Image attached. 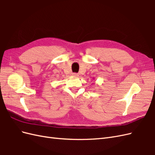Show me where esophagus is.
I'll return each instance as SVG.
<instances>
[{
	"instance_id": "34e87169",
	"label": "esophagus",
	"mask_w": 155,
	"mask_h": 155,
	"mask_svg": "<svg viewBox=\"0 0 155 155\" xmlns=\"http://www.w3.org/2000/svg\"><path fill=\"white\" fill-rule=\"evenodd\" d=\"M72 76H75V77H77V76H78V74H77V73H72Z\"/></svg>"
}]
</instances>
